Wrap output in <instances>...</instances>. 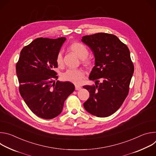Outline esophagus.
<instances>
[{"label": "esophagus", "instance_id": "34e87169", "mask_svg": "<svg viewBox=\"0 0 156 156\" xmlns=\"http://www.w3.org/2000/svg\"><path fill=\"white\" fill-rule=\"evenodd\" d=\"M81 89V86H78V85H75V90H80Z\"/></svg>", "mask_w": 156, "mask_h": 156}]
</instances>
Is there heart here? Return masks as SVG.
Returning <instances> with one entry per match:
<instances>
[{"mask_svg": "<svg viewBox=\"0 0 156 156\" xmlns=\"http://www.w3.org/2000/svg\"><path fill=\"white\" fill-rule=\"evenodd\" d=\"M70 49L73 51L80 58L84 59V63L90 64V60L86 58L88 55V50L85 46L80 42H74L70 47ZM57 63L58 65L63 64V54L62 52L60 51L56 58ZM84 76V72L81 69H69L62 75V79L65 81L72 82L75 84H80L83 82Z\"/></svg>", "mask_w": 156, "mask_h": 156, "instance_id": "b5f03b06", "label": "heart"}]
</instances>
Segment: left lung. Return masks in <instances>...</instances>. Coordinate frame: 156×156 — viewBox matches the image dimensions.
Returning a JSON list of instances; mask_svg holds the SVG:
<instances>
[{"mask_svg":"<svg viewBox=\"0 0 156 156\" xmlns=\"http://www.w3.org/2000/svg\"><path fill=\"white\" fill-rule=\"evenodd\" d=\"M81 41L95 58L89 79L96 84L83 86L90 92L84 107L96 117H108L121 107L128 94L134 72L129 50L116 36L104 33L83 36ZM99 79L102 82L98 83Z\"/></svg>","mask_w":156,"mask_h":156,"instance_id":"8db88e82","label":"left lung"}]
</instances>
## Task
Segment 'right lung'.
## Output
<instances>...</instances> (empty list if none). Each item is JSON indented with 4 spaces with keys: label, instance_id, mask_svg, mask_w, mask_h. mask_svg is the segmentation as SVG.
Returning a JSON list of instances; mask_svg holds the SVG:
<instances>
[{
    "label": "right lung",
    "instance_id": "1",
    "mask_svg": "<svg viewBox=\"0 0 156 156\" xmlns=\"http://www.w3.org/2000/svg\"><path fill=\"white\" fill-rule=\"evenodd\" d=\"M66 38L39 37L24 47L16 65L20 93L37 117L52 119L62 111L65 101L75 90L69 81L60 82L54 70L56 58Z\"/></svg>",
    "mask_w": 156,
    "mask_h": 156
}]
</instances>
